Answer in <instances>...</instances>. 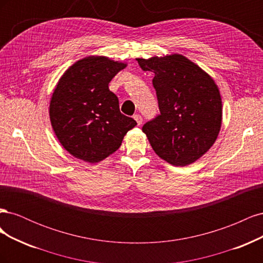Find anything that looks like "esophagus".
Listing matches in <instances>:
<instances>
[{
	"label": "esophagus",
	"mask_w": 263,
	"mask_h": 263,
	"mask_svg": "<svg viewBox=\"0 0 263 263\" xmlns=\"http://www.w3.org/2000/svg\"><path fill=\"white\" fill-rule=\"evenodd\" d=\"M134 119L137 122L138 125H141V124H142V117H141L139 114L134 115Z\"/></svg>",
	"instance_id": "34e87169"
}]
</instances>
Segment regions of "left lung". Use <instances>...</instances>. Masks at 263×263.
Here are the masks:
<instances>
[{
	"label": "left lung",
	"instance_id": "8db88e82",
	"mask_svg": "<svg viewBox=\"0 0 263 263\" xmlns=\"http://www.w3.org/2000/svg\"><path fill=\"white\" fill-rule=\"evenodd\" d=\"M137 61L142 70L155 73L153 85L160 114L142 126L151 147L173 165L196 161L213 146L220 130L217 85L181 54Z\"/></svg>",
	"mask_w": 263,
	"mask_h": 263
}]
</instances>
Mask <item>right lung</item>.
I'll return each instance as SVG.
<instances>
[{
	"label": "right lung",
	"instance_id": "right-lung-1",
	"mask_svg": "<svg viewBox=\"0 0 263 263\" xmlns=\"http://www.w3.org/2000/svg\"><path fill=\"white\" fill-rule=\"evenodd\" d=\"M126 67L106 57L77 61L61 77L50 101L51 126L60 144L83 161L95 163L121 147L137 125L119 110L110 80Z\"/></svg>",
	"mask_w": 263,
	"mask_h": 263
}]
</instances>
